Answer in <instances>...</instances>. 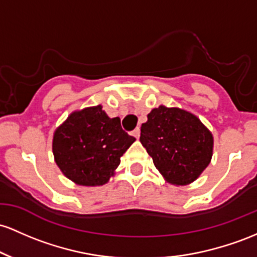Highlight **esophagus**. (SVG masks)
I'll list each match as a JSON object with an SVG mask.
<instances>
[{
  "instance_id": "34e87169",
  "label": "esophagus",
  "mask_w": 257,
  "mask_h": 257,
  "mask_svg": "<svg viewBox=\"0 0 257 257\" xmlns=\"http://www.w3.org/2000/svg\"><path fill=\"white\" fill-rule=\"evenodd\" d=\"M132 135H134V136L136 137V138H140V135H141V130H140V127L135 128L134 131H132Z\"/></svg>"
}]
</instances>
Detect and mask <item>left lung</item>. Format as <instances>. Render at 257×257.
Returning a JSON list of instances; mask_svg holds the SVG:
<instances>
[{
    "instance_id": "8db88e82",
    "label": "left lung",
    "mask_w": 257,
    "mask_h": 257,
    "mask_svg": "<svg viewBox=\"0 0 257 257\" xmlns=\"http://www.w3.org/2000/svg\"><path fill=\"white\" fill-rule=\"evenodd\" d=\"M140 141L163 177L176 186L197 180L214 149L212 134L194 114L165 105L148 114Z\"/></svg>"
}]
</instances>
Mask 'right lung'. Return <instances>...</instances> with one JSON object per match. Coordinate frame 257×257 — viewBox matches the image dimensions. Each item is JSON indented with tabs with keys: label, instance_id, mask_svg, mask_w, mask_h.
<instances>
[{
	"label": "right lung",
	"instance_id": "right-lung-1",
	"mask_svg": "<svg viewBox=\"0 0 257 257\" xmlns=\"http://www.w3.org/2000/svg\"><path fill=\"white\" fill-rule=\"evenodd\" d=\"M135 141L121 127L119 117L110 119L99 104L69 115L54 131L52 151L69 180L79 186H103Z\"/></svg>",
	"mask_w": 257,
	"mask_h": 257
}]
</instances>
